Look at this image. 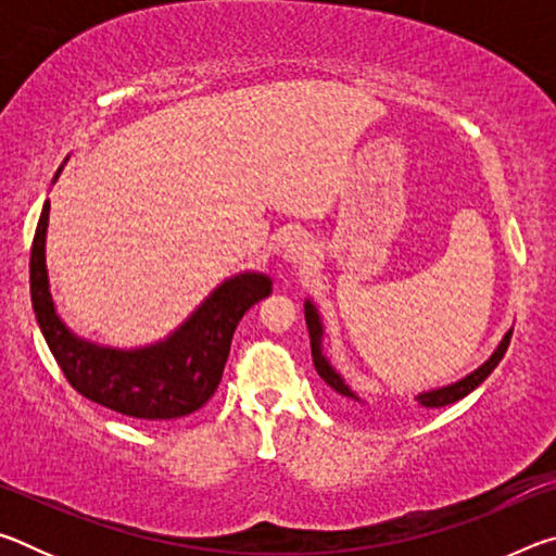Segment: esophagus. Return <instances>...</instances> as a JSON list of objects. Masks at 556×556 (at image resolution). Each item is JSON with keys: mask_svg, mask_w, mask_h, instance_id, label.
Instances as JSON below:
<instances>
[{"mask_svg": "<svg viewBox=\"0 0 556 556\" xmlns=\"http://www.w3.org/2000/svg\"><path fill=\"white\" fill-rule=\"evenodd\" d=\"M285 257L291 262V265H308L314 257V244L306 238H294L287 244Z\"/></svg>", "mask_w": 556, "mask_h": 556, "instance_id": "1", "label": "esophagus"}]
</instances>
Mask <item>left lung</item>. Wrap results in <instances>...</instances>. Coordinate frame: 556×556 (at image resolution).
I'll return each mask as SVG.
<instances>
[{"instance_id": "obj_1", "label": "left lung", "mask_w": 556, "mask_h": 556, "mask_svg": "<svg viewBox=\"0 0 556 556\" xmlns=\"http://www.w3.org/2000/svg\"><path fill=\"white\" fill-rule=\"evenodd\" d=\"M306 326H308V336H312V355H314V365H316V372L321 375V380L328 384V388L336 390L338 394H343V397H351V400H357V394H353L351 390H348V384L341 380V375H338L331 365H328V361L321 353V321H318V314L312 301H306ZM510 338H513V331H507L505 338L501 341V345H497V351L491 355V361H485L481 368H478L476 372H470L468 378L458 380L454 384H448V388H441V390H431V392H425L419 394V402L425 404V407H446V404L451 402H458L464 400L468 392H473L478 384H481L488 375H491L497 363L503 361V355L507 351V345H510Z\"/></svg>"}]
</instances>
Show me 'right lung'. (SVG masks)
I'll return each mask as SVG.
<instances>
[{"instance_id": "right-lung-1", "label": "right lung", "mask_w": 556, "mask_h": 556, "mask_svg": "<svg viewBox=\"0 0 556 556\" xmlns=\"http://www.w3.org/2000/svg\"><path fill=\"white\" fill-rule=\"evenodd\" d=\"M49 208L46 201L31 242V304L71 388L112 412L147 421L178 419L201 409L218 390L235 328L250 306L271 294V281L265 275L228 279L164 343L139 351L98 348L75 338L53 308L46 275Z\"/></svg>"}]
</instances>
